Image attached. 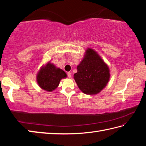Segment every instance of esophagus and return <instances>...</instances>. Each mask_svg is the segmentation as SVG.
<instances>
[{"label": "esophagus", "mask_w": 146, "mask_h": 146, "mask_svg": "<svg viewBox=\"0 0 146 146\" xmlns=\"http://www.w3.org/2000/svg\"><path fill=\"white\" fill-rule=\"evenodd\" d=\"M67 75H68V78H71V73L68 72V73H67Z\"/></svg>", "instance_id": "34e87169"}]
</instances>
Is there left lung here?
<instances>
[{
	"mask_svg": "<svg viewBox=\"0 0 146 146\" xmlns=\"http://www.w3.org/2000/svg\"><path fill=\"white\" fill-rule=\"evenodd\" d=\"M77 70L74 78L79 88L85 94H98L106 86L110 78L108 67L92 49L86 50Z\"/></svg>",
	"mask_w": 146,
	"mask_h": 146,
	"instance_id": "left-lung-1",
	"label": "left lung"
}]
</instances>
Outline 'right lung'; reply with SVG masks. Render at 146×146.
<instances>
[{"label": "right lung", "mask_w": 146, "mask_h": 146, "mask_svg": "<svg viewBox=\"0 0 146 146\" xmlns=\"http://www.w3.org/2000/svg\"><path fill=\"white\" fill-rule=\"evenodd\" d=\"M65 77H66V74L63 70L48 63L38 73L37 81L42 89L51 92L58 87L60 80Z\"/></svg>", "instance_id": "right-lung-1"}]
</instances>
